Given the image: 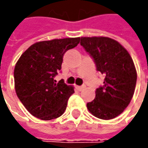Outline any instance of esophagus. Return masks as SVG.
<instances>
[{
    "label": "esophagus",
    "mask_w": 148,
    "mask_h": 148,
    "mask_svg": "<svg viewBox=\"0 0 148 148\" xmlns=\"http://www.w3.org/2000/svg\"><path fill=\"white\" fill-rule=\"evenodd\" d=\"M85 88H86V86H85V85H83V86H77L78 90H84Z\"/></svg>",
    "instance_id": "obj_1"
}]
</instances>
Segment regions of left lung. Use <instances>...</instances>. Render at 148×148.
I'll return each mask as SVG.
<instances>
[{
  "label": "left lung",
  "mask_w": 148,
  "mask_h": 148,
  "mask_svg": "<svg viewBox=\"0 0 148 148\" xmlns=\"http://www.w3.org/2000/svg\"><path fill=\"white\" fill-rule=\"evenodd\" d=\"M81 45L94 60L96 70L105 76L104 86L95 90L88 110L101 119H112L129 105L137 82V71L128 51L107 37H82Z\"/></svg>",
  "instance_id": "1"
}]
</instances>
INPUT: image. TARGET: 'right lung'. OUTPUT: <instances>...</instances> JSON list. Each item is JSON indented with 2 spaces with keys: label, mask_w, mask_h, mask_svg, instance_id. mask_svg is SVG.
Segmentation results:
<instances>
[{
  "label": "right lung",
  "mask_w": 148,
  "mask_h": 148,
  "mask_svg": "<svg viewBox=\"0 0 148 148\" xmlns=\"http://www.w3.org/2000/svg\"><path fill=\"white\" fill-rule=\"evenodd\" d=\"M80 42L67 38L38 42L31 45L14 66L15 92L32 115L42 120L60 117L66 110L73 87L54 77L62 68L63 56Z\"/></svg>",
  "instance_id": "obj_1"
}]
</instances>
